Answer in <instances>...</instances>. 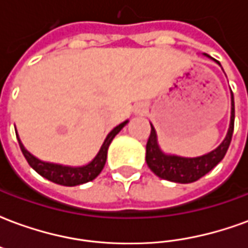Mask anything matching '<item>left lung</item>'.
Returning a JSON list of instances; mask_svg holds the SVG:
<instances>
[{"label": "left lung", "instance_id": "1", "mask_svg": "<svg viewBox=\"0 0 248 248\" xmlns=\"http://www.w3.org/2000/svg\"><path fill=\"white\" fill-rule=\"evenodd\" d=\"M231 101H232L231 102L232 108H231V122H230L229 133L226 135L223 142L219 145V147L203 156L182 158V156L163 154L156 143L155 130L151 126L150 137L146 143V162H147V166L150 167L151 171L162 179L177 183L195 182L199 178L206 175L208 171H211L214 167L223 159L226 153L229 150L230 143H231L235 119L234 94L231 97Z\"/></svg>", "mask_w": 248, "mask_h": 248}]
</instances>
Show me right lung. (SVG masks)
<instances>
[{"mask_svg":"<svg viewBox=\"0 0 248 248\" xmlns=\"http://www.w3.org/2000/svg\"><path fill=\"white\" fill-rule=\"evenodd\" d=\"M126 124H127V121H124L121 124H118L117 127H114L108 133V137H106V140L103 142L102 147H101V150L97 154V156L89 165L82 167H67L61 166V165H54V163H47V162H42L40 159H37L35 156L31 155L29 151H26V149L21 143L19 138L18 143L19 147H21V151H22V154L25 156V159L28 161L30 167H33L40 175H42L46 179H49L51 182L57 183V185H62V186H78V185H82V183L90 182V181L95 179L99 175V172L102 171L103 166L106 163L108 146L111 143L114 137L118 134Z\"/></svg>","mask_w":248,"mask_h":248,"instance_id":"right-lung-1","label":"right lung"}]
</instances>
